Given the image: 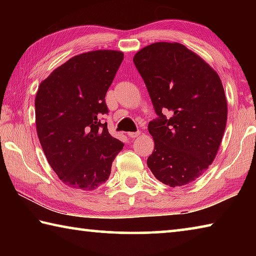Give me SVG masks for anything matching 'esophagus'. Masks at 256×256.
Masks as SVG:
<instances>
[{"label":"esophagus","mask_w":256,"mask_h":256,"mask_svg":"<svg viewBox=\"0 0 256 256\" xmlns=\"http://www.w3.org/2000/svg\"><path fill=\"white\" fill-rule=\"evenodd\" d=\"M128 136L131 138H136V136H140V132H138H138H128Z\"/></svg>","instance_id":"esophagus-1"}]
</instances>
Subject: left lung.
<instances>
[{"label":"left lung","instance_id":"8db88e82","mask_svg":"<svg viewBox=\"0 0 256 256\" xmlns=\"http://www.w3.org/2000/svg\"><path fill=\"white\" fill-rule=\"evenodd\" d=\"M158 118L148 125L154 150L146 164L170 188L198 178L216 158L227 123L222 80L180 42H159L134 55Z\"/></svg>","mask_w":256,"mask_h":256}]
</instances>
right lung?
Returning a JSON list of instances; mask_svg holds the SVG:
<instances>
[{"mask_svg": "<svg viewBox=\"0 0 256 256\" xmlns=\"http://www.w3.org/2000/svg\"><path fill=\"white\" fill-rule=\"evenodd\" d=\"M118 50L88 52L66 60L38 86L36 128L47 162L64 184L94 190L108 180L123 142L102 115L105 97L122 63Z\"/></svg>", "mask_w": 256, "mask_h": 256, "instance_id": "right-lung-1", "label": "right lung"}]
</instances>
